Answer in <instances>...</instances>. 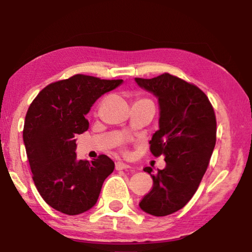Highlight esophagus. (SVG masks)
<instances>
[{
    "mask_svg": "<svg viewBox=\"0 0 252 252\" xmlns=\"http://www.w3.org/2000/svg\"><path fill=\"white\" fill-rule=\"evenodd\" d=\"M130 168L129 165H127V163H124V162H116V169L117 170H122V169H128Z\"/></svg>",
    "mask_w": 252,
    "mask_h": 252,
    "instance_id": "esophagus-1",
    "label": "esophagus"
}]
</instances>
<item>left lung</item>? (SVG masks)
<instances>
[{"mask_svg": "<svg viewBox=\"0 0 252 252\" xmlns=\"http://www.w3.org/2000/svg\"><path fill=\"white\" fill-rule=\"evenodd\" d=\"M159 103V129L152 135L153 156L165 157L166 167L151 175L153 188L140 208L152 216H167L191 200L205 175L216 144V117L205 93L169 74L135 78Z\"/></svg>", "mask_w": 252, "mask_h": 252, "instance_id": "8db88e82", "label": "left lung"}]
</instances>
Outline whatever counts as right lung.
<instances>
[{"mask_svg": "<svg viewBox=\"0 0 252 252\" xmlns=\"http://www.w3.org/2000/svg\"><path fill=\"white\" fill-rule=\"evenodd\" d=\"M123 82L75 75L47 85L29 105L25 148L36 188L53 209L74 216L95 206L115 163L105 155L78 160L75 137L89 128L85 116L95 101Z\"/></svg>", "mask_w": 252, "mask_h": 252, "instance_id": "obj_1", "label": "right lung"}]
</instances>
